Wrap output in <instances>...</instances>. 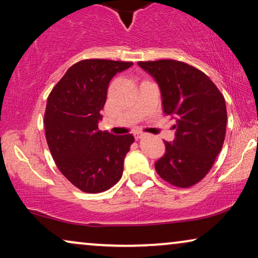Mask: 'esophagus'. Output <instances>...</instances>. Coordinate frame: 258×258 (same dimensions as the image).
I'll list each match as a JSON object with an SVG mask.
<instances>
[{
	"label": "esophagus",
	"instance_id": "obj_1",
	"mask_svg": "<svg viewBox=\"0 0 258 258\" xmlns=\"http://www.w3.org/2000/svg\"><path fill=\"white\" fill-rule=\"evenodd\" d=\"M144 136V134H142V133H135V134H134V137H135L136 138V140H140V138H142V137H143Z\"/></svg>",
	"mask_w": 258,
	"mask_h": 258
}]
</instances>
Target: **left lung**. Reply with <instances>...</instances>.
Returning a JSON list of instances; mask_svg holds the SVG:
<instances>
[{"label":"left lung","instance_id":"1","mask_svg":"<svg viewBox=\"0 0 258 258\" xmlns=\"http://www.w3.org/2000/svg\"><path fill=\"white\" fill-rule=\"evenodd\" d=\"M155 78L165 115L175 118V138L164 142L155 163L159 177L177 187H191L212 169L226 136L227 108L221 92L204 72L186 62L138 61Z\"/></svg>","mask_w":258,"mask_h":258}]
</instances>
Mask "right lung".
Wrapping results in <instances>:
<instances>
[{"label":"right lung","mask_w":258,"mask_h":258,"mask_svg":"<svg viewBox=\"0 0 258 258\" xmlns=\"http://www.w3.org/2000/svg\"><path fill=\"white\" fill-rule=\"evenodd\" d=\"M132 61L85 59L71 66L47 98L44 126L59 171L86 193H100L120 180L133 135L99 130L111 78Z\"/></svg>","instance_id":"right-lung-1"}]
</instances>
